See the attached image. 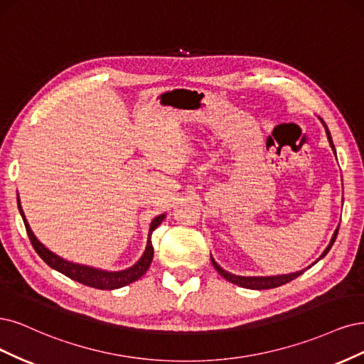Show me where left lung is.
Here are the masks:
<instances>
[{
  "instance_id": "8db88e82",
  "label": "left lung",
  "mask_w": 364,
  "mask_h": 364,
  "mask_svg": "<svg viewBox=\"0 0 364 364\" xmlns=\"http://www.w3.org/2000/svg\"><path fill=\"white\" fill-rule=\"evenodd\" d=\"M321 121H322V119H321ZM322 124H323L325 130H326V136H328V140H330V145H331L333 151L336 152L334 145H333V139H331V134H330V130H328V127L325 125V122H323V121H322ZM337 232H338V228L334 231V236H333V239H331L330 245L326 246V250H325V251H323V254L319 257V260H321V259H323V257L328 254V251L331 250L333 243L336 242ZM210 260H212V263H213V266H215L216 271H218L222 277H224L225 279H228L230 283H232V284H237V286L245 287V289H254V290H264V289L279 287V286H283V284H286V283H290L291 279H295V278H298L299 275H302L304 272H306V269H304V271H299V272H295V274H289V275H277V277H239V275H234V274H230V272L224 271V269H222V267H220V266L213 260V257H212V255H210ZM314 263H316V262H314Z\"/></svg>"
}]
</instances>
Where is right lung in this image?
Here are the masks:
<instances>
[{"label":"right lung","mask_w":364,"mask_h":364,"mask_svg":"<svg viewBox=\"0 0 364 364\" xmlns=\"http://www.w3.org/2000/svg\"><path fill=\"white\" fill-rule=\"evenodd\" d=\"M18 208H19V213H21L22 219H24L26 230H27V234H28L34 251H36L41 255V259L46 264L51 266L53 269H55V271L62 272L63 275L69 277L71 279L78 281V283H81V284L89 286V287H95V289H101V290H113V289H119V287H124V286L130 284V283H134V281H137L140 277H142L148 271V267L152 262V257H154V248H152V243H151V232L161 224L163 219H165V215H161V216H157L154 220L151 222L149 237H148L146 250L142 255V259H140L130 269H125V271L107 272V271H98V269H93V267H89V266L69 263V262L60 259V257H57L55 254H53L50 250H46L45 246L36 239V236H34L33 231L30 230V225H28V222L24 216V212H22V208H21L19 196H18Z\"/></svg>","instance_id":"right-lung-1"}]
</instances>
